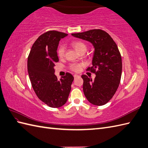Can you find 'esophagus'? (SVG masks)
<instances>
[{
    "instance_id": "34e87169",
    "label": "esophagus",
    "mask_w": 148,
    "mask_h": 148,
    "mask_svg": "<svg viewBox=\"0 0 148 148\" xmlns=\"http://www.w3.org/2000/svg\"><path fill=\"white\" fill-rule=\"evenodd\" d=\"M78 76H79V75H77V74H74V78L77 77H78Z\"/></svg>"
}]
</instances>
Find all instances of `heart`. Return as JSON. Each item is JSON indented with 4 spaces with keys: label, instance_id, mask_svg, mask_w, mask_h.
Listing matches in <instances>:
<instances>
[{
    "label": "heart",
    "instance_id": "heart-1",
    "mask_svg": "<svg viewBox=\"0 0 148 148\" xmlns=\"http://www.w3.org/2000/svg\"><path fill=\"white\" fill-rule=\"evenodd\" d=\"M71 45L75 51H77V52L79 53H81V52H83V51L85 52L87 50L86 44L81 40H73V42L71 43ZM64 53H65L64 46L63 45H60L57 49L58 57L59 58H62L64 56ZM82 66H83V65L82 64L73 63L69 65V69L71 71L78 73V72L81 71Z\"/></svg>",
    "mask_w": 148,
    "mask_h": 148
}]
</instances>
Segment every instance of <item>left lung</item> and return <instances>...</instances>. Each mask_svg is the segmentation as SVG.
Returning a JSON list of instances; mask_svg holds the SVG:
<instances>
[{
    "label": "left lung",
    "mask_w": 148,
    "mask_h": 148,
    "mask_svg": "<svg viewBox=\"0 0 148 148\" xmlns=\"http://www.w3.org/2000/svg\"><path fill=\"white\" fill-rule=\"evenodd\" d=\"M72 35L89 41L95 47L92 66L88 71L96 74L92 81L82 75L86 98L95 105H103L115 95L121 82L122 62L121 53L112 38L105 31L95 29Z\"/></svg>",
    "instance_id": "left-lung-1"
}]
</instances>
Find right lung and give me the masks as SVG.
<instances>
[{"label":"right lung","instance_id":"right-lung-1","mask_svg":"<svg viewBox=\"0 0 148 148\" xmlns=\"http://www.w3.org/2000/svg\"><path fill=\"white\" fill-rule=\"evenodd\" d=\"M67 34L50 30L40 35L33 43L27 57V71L34 91L41 101L51 108L66 103L74 77L67 73L58 79L55 64L58 62L57 47Z\"/></svg>","mask_w":148,"mask_h":148}]
</instances>
